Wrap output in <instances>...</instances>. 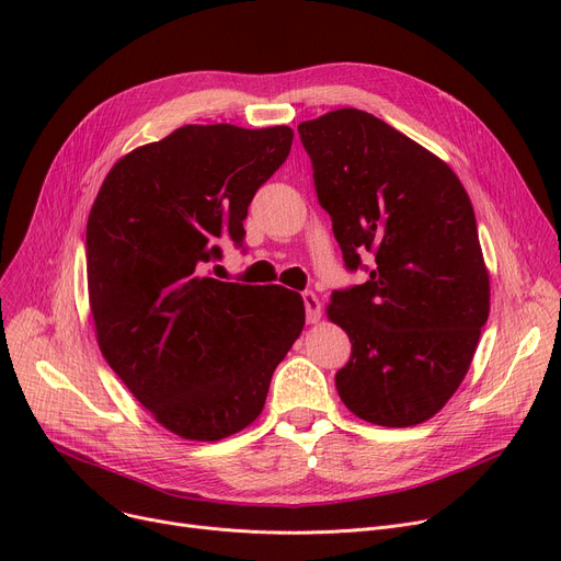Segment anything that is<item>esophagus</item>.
I'll return each mask as SVG.
<instances>
[{
	"instance_id": "1",
	"label": "esophagus",
	"mask_w": 561,
	"mask_h": 561,
	"mask_svg": "<svg viewBox=\"0 0 561 561\" xmlns=\"http://www.w3.org/2000/svg\"><path fill=\"white\" fill-rule=\"evenodd\" d=\"M302 302H305V311H307V322H318L320 320V300H318L316 293L305 290Z\"/></svg>"
}]
</instances>
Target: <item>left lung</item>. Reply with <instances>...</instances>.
<instances>
[{
	"instance_id": "left-lung-1",
	"label": "left lung",
	"mask_w": 561,
	"mask_h": 561,
	"mask_svg": "<svg viewBox=\"0 0 561 561\" xmlns=\"http://www.w3.org/2000/svg\"><path fill=\"white\" fill-rule=\"evenodd\" d=\"M298 131L345 268L368 273L328 307L352 343L336 391L373 425L425 423L459 389L489 318L473 204L448 163L366 111H330Z\"/></svg>"
}]
</instances>
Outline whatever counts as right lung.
<instances>
[{"label": "right lung", "instance_id": "right-lung-1", "mask_svg": "<svg viewBox=\"0 0 561 561\" xmlns=\"http://www.w3.org/2000/svg\"><path fill=\"white\" fill-rule=\"evenodd\" d=\"M290 142V127H180L117 161L88 216V298L102 355L182 438L248 427L305 328L300 293L202 275L222 243L243 248L248 206Z\"/></svg>", "mask_w": 561, "mask_h": 561}]
</instances>
